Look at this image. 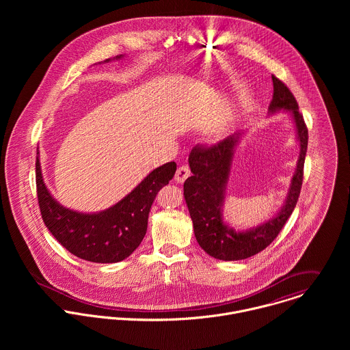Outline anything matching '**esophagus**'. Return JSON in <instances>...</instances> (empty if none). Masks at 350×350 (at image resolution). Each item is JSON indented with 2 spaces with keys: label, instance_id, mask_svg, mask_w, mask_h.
<instances>
[{
  "label": "esophagus",
  "instance_id": "esophagus-1",
  "mask_svg": "<svg viewBox=\"0 0 350 350\" xmlns=\"http://www.w3.org/2000/svg\"><path fill=\"white\" fill-rule=\"evenodd\" d=\"M190 168L187 165H180L178 170H176V174H175V180L178 183H183L189 176H190Z\"/></svg>",
  "mask_w": 350,
  "mask_h": 350
}]
</instances>
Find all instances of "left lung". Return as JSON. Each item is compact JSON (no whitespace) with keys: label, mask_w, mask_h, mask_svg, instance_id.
Listing matches in <instances>:
<instances>
[{"label":"left lung","mask_w":350,"mask_h":350,"mask_svg":"<svg viewBox=\"0 0 350 350\" xmlns=\"http://www.w3.org/2000/svg\"><path fill=\"white\" fill-rule=\"evenodd\" d=\"M272 82L273 98L269 111L287 109L293 113L300 146L297 171L291 180L288 197L283 208L272 219L247 232H234L222 221L232 156L241 133H234L210 147L196 146L189 157L193 176L186 179L183 190L194 224L196 239L202 250L218 260H244L265 250L278 237L299 200L308 131L291 90L275 75H272Z\"/></svg>","instance_id":"1"}]
</instances>
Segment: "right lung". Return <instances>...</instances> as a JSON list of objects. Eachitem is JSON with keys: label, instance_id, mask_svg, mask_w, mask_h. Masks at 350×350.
Masks as SVG:
<instances>
[{"label": "right lung", "instance_id": "1", "mask_svg": "<svg viewBox=\"0 0 350 350\" xmlns=\"http://www.w3.org/2000/svg\"><path fill=\"white\" fill-rule=\"evenodd\" d=\"M121 57V56H116ZM39 153V152H38ZM176 171L170 161L156 170L124 200L105 211L83 214L60 206L52 198L36 157V190L42 218L52 236L70 253L93 262H117L133 253L148 226L150 206Z\"/></svg>", "mask_w": 350, "mask_h": 350}]
</instances>
